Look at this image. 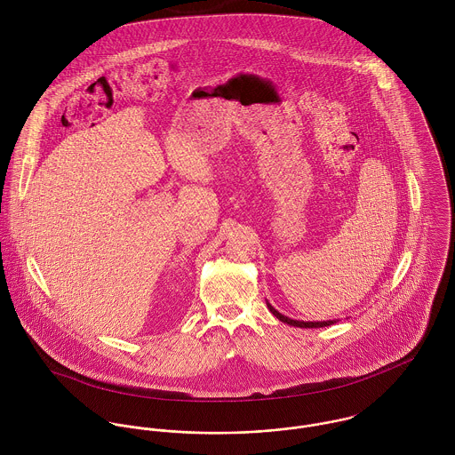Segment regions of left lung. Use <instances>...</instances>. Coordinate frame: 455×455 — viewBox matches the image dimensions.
<instances>
[{
	"instance_id": "8db88e82",
	"label": "left lung",
	"mask_w": 455,
	"mask_h": 455,
	"mask_svg": "<svg viewBox=\"0 0 455 455\" xmlns=\"http://www.w3.org/2000/svg\"><path fill=\"white\" fill-rule=\"evenodd\" d=\"M267 307H269V311L273 313L274 316L277 318V320H281V322H284V323H288V325H293V327H300V329H316V327H329V325H332V323H336V320H327V322H300V320H291V318H288V316H284V315H281L279 311H275L273 306L267 302Z\"/></svg>"
}]
</instances>
